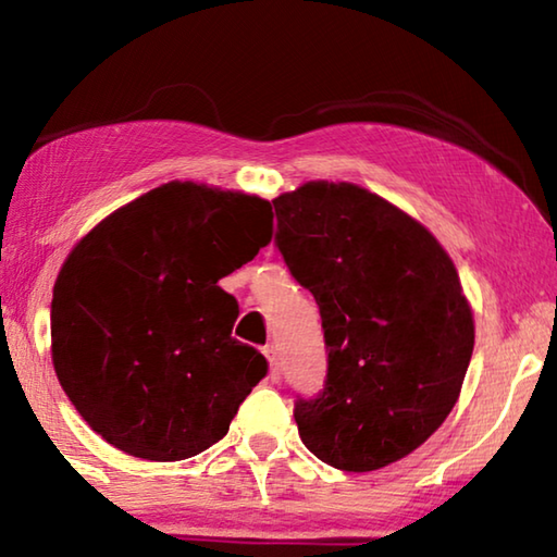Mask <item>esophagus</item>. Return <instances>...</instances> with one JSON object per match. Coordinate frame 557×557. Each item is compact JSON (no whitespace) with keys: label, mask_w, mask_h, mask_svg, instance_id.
I'll list each match as a JSON object with an SVG mask.
<instances>
[{"label":"esophagus","mask_w":557,"mask_h":557,"mask_svg":"<svg viewBox=\"0 0 557 557\" xmlns=\"http://www.w3.org/2000/svg\"><path fill=\"white\" fill-rule=\"evenodd\" d=\"M262 354H265V358H268V361H270L272 379H280V356H277V348L270 344V346L262 348Z\"/></svg>","instance_id":"1"}]
</instances>
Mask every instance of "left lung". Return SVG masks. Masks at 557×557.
Instances as JSON below:
<instances>
[{
  "mask_svg": "<svg viewBox=\"0 0 557 557\" xmlns=\"http://www.w3.org/2000/svg\"><path fill=\"white\" fill-rule=\"evenodd\" d=\"M277 248L322 314L324 393L297 400L305 447L344 471L418 449L455 408L474 314L449 252L398 206L348 182L272 199Z\"/></svg>",
  "mask_w": 557,
  "mask_h": 557,
  "instance_id": "1",
  "label": "left lung"
}]
</instances>
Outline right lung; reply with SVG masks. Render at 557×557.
<instances>
[{"label":"right lung","mask_w":557,"mask_h":557,"mask_svg":"<svg viewBox=\"0 0 557 557\" xmlns=\"http://www.w3.org/2000/svg\"><path fill=\"white\" fill-rule=\"evenodd\" d=\"M270 240V201L169 182L73 245L53 285L51 361L90 430L149 461L228 432L268 361L231 336L238 301L219 280Z\"/></svg>","instance_id":"add662e5"}]
</instances>
